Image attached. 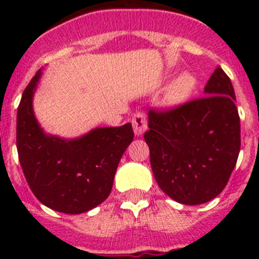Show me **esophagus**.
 I'll use <instances>...</instances> for the list:
<instances>
[{
    "instance_id": "esophagus-1",
    "label": "esophagus",
    "mask_w": 259,
    "mask_h": 259,
    "mask_svg": "<svg viewBox=\"0 0 259 259\" xmlns=\"http://www.w3.org/2000/svg\"><path fill=\"white\" fill-rule=\"evenodd\" d=\"M132 127L136 136H141L148 128V119L144 113H136L132 118Z\"/></svg>"
}]
</instances>
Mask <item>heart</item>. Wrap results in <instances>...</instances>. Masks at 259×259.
Returning <instances> with one entry per match:
<instances>
[{
  "label": "heart",
  "mask_w": 259,
  "mask_h": 259,
  "mask_svg": "<svg viewBox=\"0 0 259 259\" xmlns=\"http://www.w3.org/2000/svg\"><path fill=\"white\" fill-rule=\"evenodd\" d=\"M197 89V77L192 72L184 71L168 84L166 89V100L170 104H182L187 101Z\"/></svg>",
  "instance_id": "b5f03b06"
}]
</instances>
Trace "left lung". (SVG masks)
I'll list each match as a JSON object with an SVG mask.
<instances>
[{
	"instance_id": "left-lung-1",
	"label": "left lung",
	"mask_w": 259,
	"mask_h": 259,
	"mask_svg": "<svg viewBox=\"0 0 259 259\" xmlns=\"http://www.w3.org/2000/svg\"><path fill=\"white\" fill-rule=\"evenodd\" d=\"M203 92L167 111L150 110L144 135L159 188L183 205H201L223 191L241 145L235 91L221 67Z\"/></svg>"
}]
</instances>
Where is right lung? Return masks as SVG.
<instances>
[{"instance_id": "1", "label": "right lung", "mask_w": 259, "mask_h": 259, "mask_svg": "<svg viewBox=\"0 0 259 259\" xmlns=\"http://www.w3.org/2000/svg\"><path fill=\"white\" fill-rule=\"evenodd\" d=\"M41 70L22 95L17 115V149L29 188L45 206L81 214L109 197L116 167L134 140L131 123L95 128L76 139L45 134L33 113Z\"/></svg>"}]
</instances>
